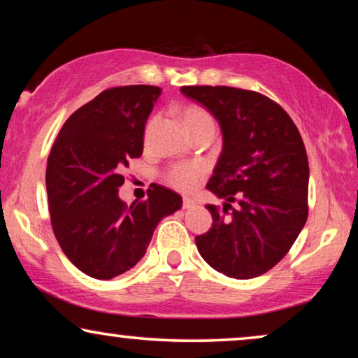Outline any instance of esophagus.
Masks as SVG:
<instances>
[{"mask_svg":"<svg viewBox=\"0 0 358 358\" xmlns=\"http://www.w3.org/2000/svg\"><path fill=\"white\" fill-rule=\"evenodd\" d=\"M182 207H184V208H192V207H195V200L190 199V197H184V200H182Z\"/></svg>","mask_w":358,"mask_h":358,"instance_id":"esophagus-1","label":"esophagus"}]
</instances>
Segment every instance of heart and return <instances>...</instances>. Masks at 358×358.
I'll return each mask as SVG.
<instances>
[{"instance_id":"b5f03b06","label":"heart","mask_w":358,"mask_h":358,"mask_svg":"<svg viewBox=\"0 0 358 358\" xmlns=\"http://www.w3.org/2000/svg\"><path fill=\"white\" fill-rule=\"evenodd\" d=\"M153 122L155 120L150 122L148 129ZM182 122H184L185 129L190 130V129H195V127H200V125L213 124V119L207 110L202 109V107L187 106V107H184V110H182ZM203 174H205L203 164L180 163V164H174L173 168L168 171L166 179H168V182L173 185V187L184 190V192H189V190H192L195 185L200 182V179L203 178Z\"/></svg>"}]
</instances>
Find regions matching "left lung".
Masks as SVG:
<instances>
[{
	"label": "left lung",
	"instance_id": "1",
	"mask_svg": "<svg viewBox=\"0 0 358 358\" xmlns=\"http://www.w3.org/2000/svg\"><path fill=\"white\" fill-rule=\"evenodd\" d=\"M220 124L223 148L205 205L213 224L195 238L200 256L231 278L262 275L282 261L308 218L310 168L301 135L277 102L228 86H182ZM235 207H232V203Z\"/></svg>",
	"mask_w": 358,
	"mask_h": 358
}]
</instances>
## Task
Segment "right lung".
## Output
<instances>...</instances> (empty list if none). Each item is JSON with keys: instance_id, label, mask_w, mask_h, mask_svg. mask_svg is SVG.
Segmentation results:
<instances>
[{"instance_id": "obj_1", "label": "right lung", "mask_w": 358, "mask_h": 358, "mask_svg": "<svg viewBox=\"0 0 358 358\" xmlns=\"http://www.w3.org/2000/svg\"><path fill=\"white\" fill-rule=\"evenodd\" d=\"M158 86H120L73 112L47 161L52 228L65 256L99 280L130 271L158 223L182 207L174 190L153 184L148 199L127 205L119 197L122 171L143 153L145 124Z\"/></svg>"}]
</instances>
